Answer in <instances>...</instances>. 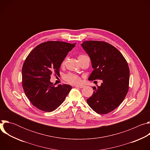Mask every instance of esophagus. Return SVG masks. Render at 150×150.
Segmentation results:
<instances>
[{"label": "esophagus", "instance_id": "34e87169", "mask_svg": "<svg viewBox=\"0 0 150 150\" xmlns=\"http://www.w3.org/2000/svg\"><path fill=\"white\" fill-rule=\"evenodd\" d=\"M75 87H78V88H83L85 87V85H75Z\"/></svg>", "mask_w": 150, "mask_h": 150}]
</instances>
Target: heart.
<instances>
[{"mask_svg": "<svg viewBox=\"0 0 150 150\" xmlns=\"http://www.w3.org/2000/svg\"><path fill=\"white\" fill-rule=\"evenodd\" d=\"M84 56H85V55H83V54L79 55L78 56V59L81 58V57H84ZM66 60H67V59L63 60V61L62 62V65H65V62H66ZM63 79L67 82H68V83H69L70 84L75 85V84L79 83L81 82V78H80V77L78 75H76V74H72V73H68V74H66L65 76H63Z\"/></svg>", "mask_w": 150, "mask_h": 150, "instance_id": "obj_1", "label": "heart"}]
</instances>
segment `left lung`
Segmentation results:
<instances>
[{"label": "left lung", "mask_w": 150, "mask_h": 150, "mask_svg": "<svg viewBox=\"0 0 150 150\" xmlns=\"http://www.w3.org/2000/svg\"><path fill=\"white\" fill-rule=\"evenodd\" d=\"M81 46L94 68L88 79L103 80L100 86L93 87L94 93L87 102L97 113H109L122 103L129 90L128 64L116 47L105 41H85Z\"/></svg>", "instance_id": "obj_1"}]
</instances>
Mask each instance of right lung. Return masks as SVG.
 <instances>
[{"instance_id":"1","label":"right lung","mask_w":150,"mask_h":150,"mask_svg":"<svg viewBox=\"0 0 150 150\" xmlns=\"http://www.w3.org/2000/svg\"><path fill=\"white\" fill-rule=\"evenodd\" d=\"M75 45L46 41L36 46L27 57L22 69V85L25 96L37 109L47 112L54 111L70 92L71 85L56 87L50 79L52 74L60 75L62 62Z\"/></svg>"}]
</instances>
